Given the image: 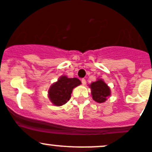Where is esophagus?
I'll list each match as a JSON object with an SVG mask.
<instances>
[{
  "instance_id": "1",
  "label": "esophagus",
  "mask_w": 152,
  "mask_h": 152,
  "mask_svg": "<svg viewBox=\"0 0 152 152\" xmlns=\"http://www.w3.org/2000/svg\"><path fill=\"white\" fill-rule=\"evenodd\" d=\"M82 83H83V86H86V79H82Z\"/></svg>"
}]
</instances>
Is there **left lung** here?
Here are the masks:
<instances>
[{
  "label": "left lung",
  "mask_w": 152,
  "mask_h": 152,
  "mask_svg": "<svg viewBox=\"0 0 152 152\" xmlns=\"http://www.w3.org/2000/svg\"><path fill=\"white\" fill-rule=\"evenodd\" d=\"M88 86L91 91L92 98L97 103H104L111 96L110 88L103 79H97V81L91 83Z\"/></svg>",
  "instance_id": "obj_1"
}]
</instances>
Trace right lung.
Returning a JSON list of instances; mask_svg holds the SVG:
<instances>
[{"instance_id": "1", "label": "right lung", "mask_w": 152, "mask_h": 152, "mask_svg": "<svg viewBox=\"0 0 152 152\" xmlns=\"http://www.w3.org/2000/svg\"><path fill=\"white\" fill-rule=\"evenodd\" d=\"M81 85L77 78H68L66 76H61L54 83L48 91V97L51 103L56 106H63L71 97L73 89Z\"/></svg>"}]
</instances>
